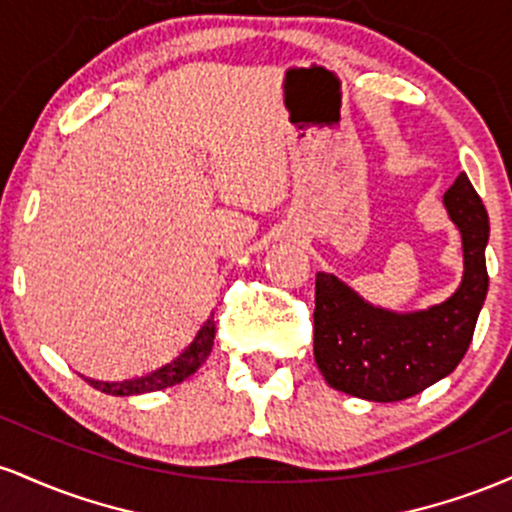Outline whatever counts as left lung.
Listing matches in <instances>:
<instances>
[{
	"label": "left lung",
	"mask_w": 512,
	"mask_h": 512,
	"mask_svg": "<svg viewBox=\"0 0 512 512\" xmlns=\"http://www.w3.org/2000/svg\"><path fill=\"white\" fill-rule=\"evenodd\" d=\"M443 199L464 250L462 284L445 303L421 313H387L361 301L337 276H315L313 349L334 390L370 402H399L450 375L467 354L489 291V214L464 173Z\"/></svg>",
	"instance_id": "1"
}]
</instances>
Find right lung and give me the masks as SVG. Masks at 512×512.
Returning a JSON list of instances; mask_svg holds the SVG:
<instances>
[{
	"label": "right lung",
	"instance_id": "1",
	"mask_svg": "<svg viewBox=\"0 0 512 512\" xmlns=\"http://www.w3.org/2000/svg\"><path fill=\"white\" fill-rule=\"evenodd\" d=\"M214 334H216V322L214 315L204 322L202 330L197 332V337L192 339V344L187 346L182 354L170 361L168 366L154 370V373L144 375V378H134V380H122V383H98V380H88L96 390L105 392V395H120V397H129V395H142V392H154V390H163V387L178 385L185 378H190L195 370L207 361V356L211 354V346H214Z\"/></svg>",
	"mask_w": 512,
	"mask_h": 512
}]
</instances>
